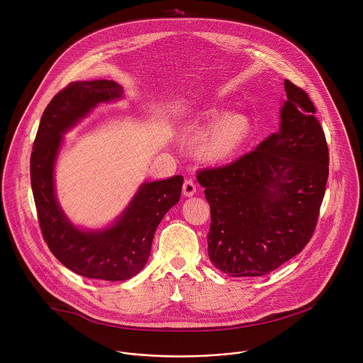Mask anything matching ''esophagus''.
<instances>
[{"instance_id": "obj_1", "label": "esophagus", "mask_w": 363, "mask_h": 363, "mask_svg": "<svg viewBox=\"0 0 363 363\" xmlns=\"http://www.w3.org/2000/svg\"><path fill=\"white\" fill-rule=\"evenodd\" d=\"M196 194V184L193 180H184L183 183V196L193 197Z\"/></svg>"}]
</instances>
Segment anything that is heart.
I'll list each match as a JSON object with an SVG mask.
<instances>
[{"label": "heart", "mask_w": 363, "mask_h": 363, "mask_svg": "<svg viewBox=\"0 0 363 363\" xmlns=\"http://www.w3.org/2000/svg\"><path fill=\"white\" fill-rule=\"evenodd\" d=\"M219 107H207L197 118L187 124L194 128L201 120L211 118L220 113ZM218 116V115H217ZM253 124L252 118L242 111H226L213 118L199 137L194 152L199 159L207 163H223L239 152L250 137Z\"/></svg>", "instance_id": "1"}]
</instances>
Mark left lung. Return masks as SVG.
Wrapping results in <instances>:
<instances>
[{"instance_id":"8db88e82","label":"left lung","mask_w":363,"mask_h":363,"mask_svg":"<svg viewBox=\"0 0 363 363\" xmlns=\"http://www.w3.org/2000/svg\"><path fill=\"white\" fill-rule=\"evenodd\" d=\"M279 130L238 160L199 172L211 207L208 256L230 277L269 274L311 240L328 148L308 94L284 82Z\"/></svg>"}]
</instances>
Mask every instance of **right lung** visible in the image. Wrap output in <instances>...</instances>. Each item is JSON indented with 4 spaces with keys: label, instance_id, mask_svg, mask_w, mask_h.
Segmentation results:
<instances>
[{
    "label": "right lung",
    "instance_id": "1",
    "mask_svg": "<svg viewBox=\"0 0 363 363\" xmlns=\"http://www.w3.org/2000/svg\"><path fill=\"white\" fill-rule=\"evenodd\" d=\"M114 81H75L48 104L30 155V182L43 238L55 259L78 275L125 281L137 275L151 255L156 228L179 203L183 176L144 182L127 208L104 229L74 225L60 206L54 169L64 134L99 104L123 98Z\"/></svg>",
    "mask_w": 363,
    "mask_h": 363
}]
</instances>
